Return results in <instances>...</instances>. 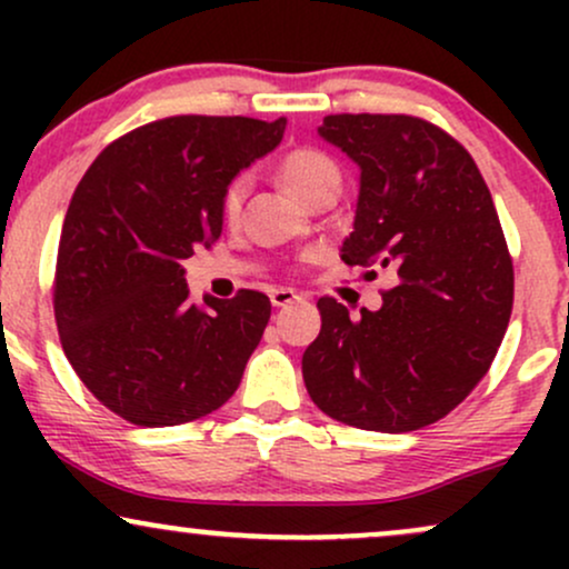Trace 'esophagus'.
Instances as JSON below:
<instances>
[{"instance_id":"esophagus-1","label":"esophagus","mask_w":569,"mask_h":569,"mask_svg":"<svg viewBox=\"0 0 569 569\" xmlns=\"http://www.w3.org/2000/svg\"><path fill=\"white\" fill-rule=\"evenodd\" d=\"M297 299H302V297H299V293L293 289H272L270 291L272 307H289V305L297 302Z\"/></svg>"}]
</instances>
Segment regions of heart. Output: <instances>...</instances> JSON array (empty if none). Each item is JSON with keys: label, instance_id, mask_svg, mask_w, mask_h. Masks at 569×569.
Listing matches in <instances>:
<instances>
[{"label": "heart", "instance_id": "heart-1", "mask_svg": "<svg viewBox=\"0 0 569 569\" xmlns=\"http://www.w3.org/2000/svg\"><path fill=\"white\" fill-rule=\"evenodd\" d=\"M278 176L293 198L302 202L310 200L312 194L323 192V189H339V181H342V173H339L337 162L316 147H299V149H291L289 154H283V160L278 162ZM246 192H248L246 176L232 179L230 187L224 189L221 211H224L227 219L238 217L240 206H243L246 200Z\"/></svg>", "mask_w": 569, "mask_h": 569}]
</instances>
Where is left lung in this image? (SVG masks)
Here are the masks:
<instances>
[{"instance_id": "obj_1", "label": "left lung", "mask_w": 569, "mask_h": 569, "mask_svg": "<svg viewBox=\"0 0 569 569\" xmlns=\"http://www.w3.org/2000/svg\"><path fill=\"white\" fill-rule=\"evenodd\" d=\"M318 136L361 168L342 262L393 272L380 310L318 299L302 377L345 426L407 433L441 420L487 375L513 307V264L471 154L409 114H329Z\"/></svg>"}]
</instances>
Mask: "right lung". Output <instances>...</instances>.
<instances>
[{
	"label": "right lung",
	"instance_id": "right-lung-1",
	"mask_svg": "<svg viewBox=\"0 0 569 569\" xmlns=\"http://www.w3.org/2000/svg\"><path fill=\"white\" fill-rule=\"evenodd\" d=\"M286 117L181 114L109 143L71 194L53 307L71 369L98 401L143 428L217 411L270 321L240 289L192 305L181 259L221 234L230 181L283 139Z\"/></svg>",
	"mask_w": 569,
	"mask_h": 569
}]
</instances>
